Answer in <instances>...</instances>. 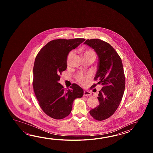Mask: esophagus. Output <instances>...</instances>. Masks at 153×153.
<instances>
[{"instance_id":"obj_1","label":"esophagus","mask_w":153,"mask_h":153,"mask_svg":"<svg viewBox=\"0 0 153 153\" xmlns=\"http://www.w3.org/2000/svg\"><path fill=\"white\" fill-rule=\"evenodd\" d=\"M91 93L90 91H87V90H85L84 92V96H88L91 95Z\"/></svg>"}]
</instances>
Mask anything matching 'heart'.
<instances>
[{
    "label": "heart",
    "instance_id": "b5f03b06",
    "mask_svg": "<svg viewBox=\"0 0 153 153\" xmlns=\"http://www.w3.org/2000/svg\"><path fill=\"white\" fill-rule=\"evenodd\" d=\"M74 55V52L73 51H72L69 53L68 57H67V63H68L71 62V61L72 58L73 57ZM95 57L96 56H95V53L93 50H92L91 49H86L84 51V57ZM76 80H78V82H79L82 84H85L88 81V77L82 75V74H79L76 77Z\"/></svg>",
    "mask_w": 153,
    "mask_h": 153
}]
</instances>
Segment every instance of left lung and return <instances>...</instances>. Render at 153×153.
Instances as JSON below:
<instances>
[{
  "instance_id": "8db88e82",
  "label": "left lung",
  "mask_w": 153,
  "mask_h": 153,
  "mask_svg": "<svg viewBox=\"0 0 153 153\" xmlns=\"http://www.w3.org/2000/svg\"><path fill=\"white\" fill-rule=\"evenodd\" d=\"M84 44L94 49L97 54V71L94 79L103 86L97 97L100 104L91 109L90 114L97 120H103L114 114L124 94L125 77L123 63L117 51L108 42L93 39L86 40ZM96 86L94 84L92 87Z\"/></svg>"
}]
</instances>
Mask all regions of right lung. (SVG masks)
Listing matches in <instances>:
<instances>
[{
  "label": "right lung",
  "instance_id": "right-lung-1",
  "mask_svg": "<svg viewBox=\"0 0 153 153\" xmlns=\"http://www.w3.org/2000/svg\"><path fill=\"white\" fill-rule=\"evenodd\" d=\"M84 38L51 40L40 50L33 67V86L40 107L50 117L62 119L71 113L73 103L84 94L82 88L73 84L65 90L59 81L67 68V59L73 49L84 42Z\"/></svg>",
  "mask_w": 153,
  "mask_h": 153
}]
</instances>
